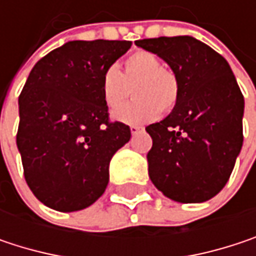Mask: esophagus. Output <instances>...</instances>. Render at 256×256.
I'll use <instances>...</instances> for the list:
<instances>
[{
  "instance_id": "34e87169",
  "label": "esophagus",
  "mask_w": 256,
  "mask_h": 256,
  "mask_svg": "<svg viewBox=\"0 0 256 256\" xmlns=\"http://www.w3.org/2000/svg\"><path fill=\"white\" fill-rule=\"evenodd\" d=\"M142 130H144V128H140V126H130V133L132 134H136V133H139Z\"/></svg>"
}]
</instances>
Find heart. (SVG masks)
Listing matches in <instances>:
<instances>
[{
  "mask_svg": "<svg viewBox=\"0 0 256 256\" xmlns=\"http://www.w3.org/2000/svg\"><path fill=\"white\" fill-rule=\"evenodd\" d=\"M100 93L108 110H116L134 88L136 98L128 106L112 112L116 122L124 124H145L162 112H170L179 99L176 76L162 68V60L151 52L138 50L123 65V72L111 65L100 76Z\"/></svg>",
  "mask_w": 256,
  "mask_h": 256,
  "instance_id": "b5f03b06",
  "label": "heart"
}]
</instances>
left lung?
<instances>
[{
	"instance_id": "obj_1",
	"label": "left lung",
	"mask_w": 256,
	"mask_h": 256,
	"mask_svg": "<svg viewBox=\"0 0 256 256\" xmlns=\"http://www.w3.org/2000/svg\"><path fill=\"white\" fill-rule=\"evenodd\" d=\"M134 44L162 58L179 81V99L152 138L150 179L179 203H202L227 184L243 145L244 99L228 62L188 36H158Z\"/></svg>"
}]
</instances>
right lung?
Listing matches in <instances>:
<instances>
[{"mask_svg": "<svg viewBox=\"0 0 256 256\" xmlns=\"http://www.w3.org/2000/svg\"><path fill=\"white\" fill-rule=\"evenodd\" d=\"M132 41H70L40 59L19 96L18 148L34 196L59 212L93 204L130 128L110 122L100 76Z\"/></svg>", "mask_w": 256, "mask_h": 256, "instance_id": "1", "label": "right lung"}]
</instances>
